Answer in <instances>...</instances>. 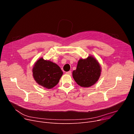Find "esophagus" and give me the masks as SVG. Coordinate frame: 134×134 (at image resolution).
<instances>
[{"mask_svg":"<svg viewBox=\"0 0 134 134\" xmlns=\"http://www.w3.org/2000/svg\"><path fill=\"white\" fill-rule=\"evenodd\" d=\"M66 74L67 75H71V71H67V72H66Z\"/></svg>","mask_w":134,"mask_h":134,"instance_id":"obj_1","label":"esophagus"}]
</instances>
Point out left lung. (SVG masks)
Returning a JSON list of instances; mask_svg holds the SVG:
<instances>
[{
  "label": "left lung",
  "mask_w": 134,
  "mask_h": 134,
  "mask_svg": "<svg viewBox=\"0 0 134 134\" xmlns=\"http://www.w3.org/2000/svg\"><path fill=\"white\" fill-rule=\"evenodd\" d=\"M101 72V67L98 61L92 55L86 59H80L77 68L72 71V77L79 85L88 87L96 83Z\"/></svg>",
  "instance_id": "left-lung-1"
}]
</instances>
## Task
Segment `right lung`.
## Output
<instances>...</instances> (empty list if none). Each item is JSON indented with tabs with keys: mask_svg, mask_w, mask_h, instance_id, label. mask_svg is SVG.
<instances>
[{
	"mask_svg": "<svg viewBox=\"0 0 134 134\" xmlns=\"http://www.w3.org/2000/svg\"><path fill=\"white\" fill-rule=\"evenodd\" d=\"M33 77L41 86L51 89L59 83L63 74L60 67L56 64L40 58L35 63L33 69Z\"/></svg>",
	"mask_w": 134,
	"mask_h": 134,
	"instance_id": "right-lung-1",
	"label": "right lung"
}]
</instances>
